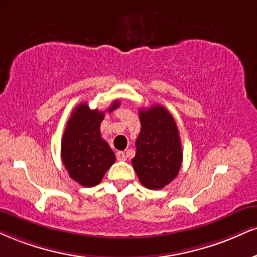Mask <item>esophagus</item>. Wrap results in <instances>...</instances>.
<instances>
[{
	"mask_svg": "<svg viewBox=\"0 0 257 257\" xmlns=\"http://www.w3.org/2000/svg\"><path fill=\"white\" fill-rule=\"evenodd\" d=\"M116 158H117V160H119V162H124V160L126 159V156L124 152H117Z\"/></svg>",
	"mask_w": 257,
	"mask_h": 257,
	"instance_id": "esophagus-1",
	"label": "esophagus"
}]
</instances>
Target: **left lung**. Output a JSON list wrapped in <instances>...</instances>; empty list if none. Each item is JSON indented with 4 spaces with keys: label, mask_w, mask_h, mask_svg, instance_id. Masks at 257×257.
<instances>
[{
    "label": "left lung",
    "mask_w": 257,
    "mask_h": 257,
    "mask_svg": "<svg viewBox=\"0 0 257 257\" xmlns=\"http://www.w3.org/2000/svg\"><path fill=\"white\" fill-rule=\"evenodd\" d=\"M139 116L141 131L135 142L133 168L144 187L163 189L178 175L183 159L177 125L162 105L142 109Z\"/></svg>",
    "instance_id": "left-lung-1"
}]
</instances>
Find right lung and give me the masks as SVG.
Returning <instances> with one entry per match:
<instances>
[{
    "label": "right lung",
    "instance_id": "obj_1",
    "mask_svg": "<svg viewBox=\"0 0 257 257\" xmlns=\"http://www.w3.org/2000/svg\"><path fill=\"white\" fill-rule=\"evenodd\" d=\"M119 106L115 100L109 112ZM104 112L79 104L68 119L61 144V158L70 178L86 188L94 187L115 163L116 157L107 142L101 139L100 123Z\"/></svg>",
    "mask_w": 257,
    "mask_h": 257
}]
</instances>
